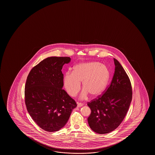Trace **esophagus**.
I'll return each instance as SVG.
<instances>
[{
  "label": "esophagus",
  "mask_w": 155,
  "mask_h": 155,
  "mask_svg": "<svg viewBox=\"0 0 155 155\" xmlns=\"http://www.w3.org/2000/svg\"><path fill=\"white\" fill-rule=\"evenodd\" d=\"M83 106V103H77V107H81V106Z\"/></svg>",
  "instance_id": "1"
}]
</instances>
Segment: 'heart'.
Returning <instances> with one entry per match:
<instances>
[{
	"mask_svg": "<svg viewBox=\"0 0 155 155\" xmlns=\"http://www.w3.org/2000/svg\"><path fill=\"white\" fill-rule=\"evenodd\" d=\"M110 77L108 69L97 62L78 64L73 68L72 72H66L64 78V87L67 93L75 96L81 89L83 81L84 88L81 98L87 97L88 94L93 97L100 95L106 87Z\"/></svg>",
	"mask_w": 155,
	"mask_h": 155,
	"instance_id": "obj_1",
	"label": "heart"
}]
</instances>
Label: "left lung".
I'll return each instance as SVG.
<instances>
[{
	"label": "left lung",
	"instance_id": "left-lung-1",
	"mask_svg": "<svg viewBox=\"0 0 155 155\" xmlns=\"http://www.w3.org/2000/svg\"><path fill=\"white\" fill-rule=\"evenodd\" d=\"M115 71L110 85L104 93L87 103L91 113L88 123L99 134L110 133L124 119L132 98L131 84L122 66L114 58Z\"/></svg>",
	"mask_w": 155,
	"mask_h": 155
}]
</instances>
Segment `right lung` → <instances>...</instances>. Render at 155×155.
Returning <instances> with one entry per match:
<instances>
[{"label": "right lung", "mask_w": 155, "mask_h": 155, "mask_svg": "<svg viewBox=\"0 0 155 155\" xmlns=\"http://www.w3.org/2000/svg\"><path fill=\"white\" fill-rule=\"evenodd\" d=\"M68 57H51L43 60L30 71L25 86V102L28 112L39 127L57 131L65 125L75 101L64 89L61 70L68 64Z\"/></svg>", "instance_id": "right-lung-1"}]
</instances>
